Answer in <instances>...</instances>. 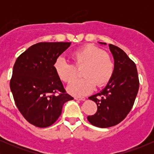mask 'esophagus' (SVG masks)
I'll return each instance as SVG.
<instances>
[{
    "label": "esophagus",
    "instance_id": "esophagus-1",
    "mask_svg": "<svg viewBox=\"0 0 154 154\" xmlns=\"http://www.w3.org/2000/svg\"><path fill=\"white\" fill-rule=\"evenodd\" d=\"M75 100H85V97H75Z\"/></svg>",
    "mask_w": 154,
    "mask_h": 154
}]
</instances>
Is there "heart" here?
<instances>
[{"mask_svg":"<svg viewBox=\"0 0 154 154\" xmlns=\"http://www.w3.org/2000/svg\"><path fill=\"white\" fill-rule=\"evenodd\" d=\"M74 66L59 58L55 61L56 75L63 82L69 83L75 79V69L82 68L81 76L84 78L76 79L67 87V91L74 95L88 94L97 88H101L109 82L114 73V61L110 55L92 45H87L71 54Z\"/></svg>","mask_w":154,"mask_h":154,"instance_id":"b5f03b06","label":"heart"}]
</instances>
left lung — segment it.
Listing matches in <instances>:
<instances>
[{
    "mask_svg": "<svg viewBox=\"0 0 154 154\" xmlns=\"http://www.w3.org/2000/svg\"><path fill=\"white\" fill-rule=\"evenodd\" d=\"M109 46L114 60V73L101 91L89 97V99L96 103L98 110L94 115L88 116V120L100 128L114 126L126 117L139 89L135 63L121 48L111 44Z\"/></svg>",
    "mask_w": 154,
    "mask_h": 154,
    "instance_id": "left-lung-1",
    "label": "left lung"
}]
</instances>
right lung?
I'll return each mask as SVG.
<instances>
[{
  "label": "right lung",
  "mask_w": 154,
  "mask_h": 154,
  "mask_svg": "<svg viewBox=\"0 0 154 154\" xmlns=\"http://www.w3.org/2000/svg\"><path fill=\"white\" fill-rule=\"evenodd\" d=\"M71 43H39L17 58L10 88L16 106L32 125L47 128L53 125L63 105L73 100L67 94L54 71L55 61Z\"/></svg>",
  "instance_id": "1"
}]
</instances>
